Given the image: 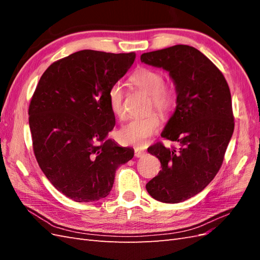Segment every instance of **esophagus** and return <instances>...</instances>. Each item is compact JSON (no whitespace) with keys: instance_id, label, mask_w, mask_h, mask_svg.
I'll return each instance as SVG.
<instances>
[{"instance_id":"1","label":"esophagus","mask_w":260,"mask_h":260,"mask_svg":"<svg viewBox=\"0 0 260 260\" xmlns=\"http://www.w3.org/2000/svg\"><path fill=\"white\" fill-rule=\"evenodd\" d=\"M145 151H143V150H140V148H136L135 150V157H143L145 155Z\"/></svg>"}]
</instances>
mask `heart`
Here are the masks:
<instances>
[{
	"label": "heart",
	"mask_w": 260,
	"mask_h": 260,
	"mask_svg": "<svg viewBox=\"0 0 260 260\" xmlns=\"http://www.w3.org/2000/svg\"><path fill=\"white\" fill-rule=\"evenodd\" d=\"M131 82L136 88L151 96V106L156 112L167 117L172 112L176 104V95L172 88L164 85V77L159 71L152 68H140L131 76ZM108 104L112 113L116 117L123 118L124 108V87L120 82H115L108 90ZM158 116L151 114L143 118H135L124 124L116 133L120 144L144 147L151 137L159 129Z\"/></svg>",
	"instance_id": "obj_1"
}]
</instances>
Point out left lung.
I'll return each mask as SVG.
<instances>
[{"mask_svg":"<svg viewBox=\"0 0 260 260\" xmlns=\"http://www.w3.org/2000/svg\"><path fill=\"white\" fill-rule=\"evenodd\" d=\"M141 61L169 71L174 82L175 112L161 136L180 144L147 148L162 170L146 190L157 201L179 203L201 192L221 168L235 128L230 89L211 60L190 46L143 53Z\"/></svg>","mask_w":260,"mask_h":260,"instance_id":"1","label":"left lung"}]
</instances>
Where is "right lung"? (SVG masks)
<instances>
[{
    "label": "right lung",
    "instance_id": "1",
    "mask_svg": "<svg viewBox=\"0 0 260 260\" xmlns=\"http://www.w3.org/2000/svg\"><path fill=\"white\" fill-rule=\"evenodd\" d=\"M135 53L81 50L49 66L29 106L32 145L52 185L76 202L106 198L116 170L133 158L107 135L115 126L108 90Z\"/></svg>",
    "mask_w": 260,
    "mask_h": 260
}]
</instances>
